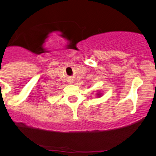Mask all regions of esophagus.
Here are the masks:
<instances>
[{"instance_id":"obj_1","label":"esophagus","mask_w":156,"mask_h":156,"mask_svg":"<svg viewBox=\"0 0 156 156\" xmlns=\"http://www.w3.org/2000/svg\"><path fill=\"white\" fill-rule=\"evenodd\" d=\"M70 83H73V80H72L71 82H70Z\"/></svg>"}]
</instances>
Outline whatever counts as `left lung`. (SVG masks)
Masks as SVG:
<instances>
[{
	"label": "left lung",
	"mask_w": 156,
	"mask_h": 156,
	"mask_svg": "<svg viewBox=\"0 0 156 156\" xmlns=\"http://www.w3.org/2000/svg\"><path fill=\"white\" fill-rule=\"evenodd\" d=\"M101 95H102V93H101V92H98V93H97V94H96V96H97V97H100Z\"/></svg>",
	"instance_id": "obj_1"
}]
</instances>
